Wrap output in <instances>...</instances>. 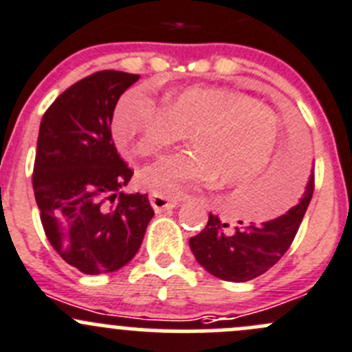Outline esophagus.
I'll return each mask as SVG.
<instances>
[{"mask_svg": "<svg viewBox=\"0 0 352 352\" xmlns=\"http://www.w3.org/2000/svg\"><path fill=\"white\" fill-rule=\"evenodd\" d=\"M150 202L156 212L168 211V209L177 208V204H179V201H177V199H170L166 196H162V194H151Z\"/></svg>", "mask_w": 352, "mask_h": 352, "instance_id": "esophagus-1", "label": "esophagus"}]
</instances>
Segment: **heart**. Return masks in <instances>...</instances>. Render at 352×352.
Instances as JSON below:
<instances>
[{
	"mask_svg": "<svg viewBox=\"0 0 352 352\" xmlns=\"http://www.w3.org/2000/svg\"><path fill=\"white\" fill-rule=\"evenodd\" d=\"M113 140L127 155L151 156L189 136L190 150L158 160L138 175L153 194L179 197L218 179L240 187L265 172L281 141L274 109L242 91L187 88L158 104L143 88L126 91L112 119Z\"/></svg>",
	"mask_w": 352,
	"mask_h": 352,
	"instance_id": "heart-1",
	"label": "heart"
}]
</instances>
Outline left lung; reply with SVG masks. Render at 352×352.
Here are the masks:
<instances>
[{"label":"left lung","instance_id":"left-lung-1","mask_svg":"<svg viewBox=\"0 0 352 352\" xmlns=\"http://www.w3.org/2000/svg\"><path fill=\"white\" fill-rule=\"evenodd\" d=\"M298 187L294 162L287 160L272 182L274 194H293ZM314 196L311 172L301 197L289 211L261 223L239 221L235 226L209 212L208 225L189 240L194 257L209 274L223 281L245 283L272 267L293 243L308 204Z\"/></svg>","mask_w":352,"mask_h":352}]
</instances>
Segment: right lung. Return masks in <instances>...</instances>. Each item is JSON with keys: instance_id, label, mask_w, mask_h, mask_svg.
<instances>
[{"instance_id": "1", "label": "right lung", "mask_w": 352, "mask_h": 352, "mask_svg": "<svg viewBox=\"0 0 352 352\" xmlns=\"http://www.w3.org/2000/svg\"><path fill=\"white\" fill-rule=\"evenodd\" d=\"M140 74L105 69L63 91L45 110L35 151V201L47 240L83 274L124 267L155 211L148 194H124L133 177L112 141L113 109Z\"/></svg>"}]
</instances>
